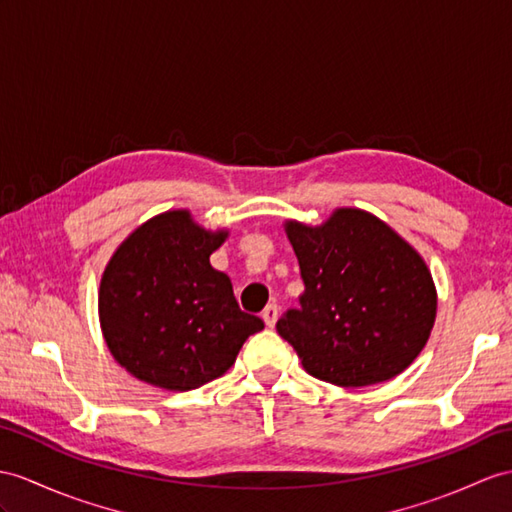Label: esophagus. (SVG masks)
Here are the masks:
<instances>
[{
  "mask_svg": "<svg viewBox=\"0 0 512 512\" xmlns=\"http://www.w3.org/2000/svg\"><path fill=\"white\" fill-rule=\"evenodd\" d=\"M263 319L269 328L276 326L278 321V304H267V308L263 310Z\"/></svg>",
  "mask_w": 512,
  "mask_h": 512,
  "instance_id": "obj_1",
  "label": "esophagus"
}]
</instances>
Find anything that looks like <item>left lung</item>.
Masks as SVG:
<instances>
[{
  "label": "left lung",
  "mask_w": 512,
  "mask_h": 512,
  "mask_svg": "<svg viewBox=\"0 0 512 512\" xmlns=\"http://www.w3.org/2000/svg\"><path fill=\"white\" fill-rule=\"evenodd\" d=\"M304 280L276 330L304 369L336 386L402 373L428 343L436 289L423 258L384 221L339 208L317 228L286 221Z\"/></svg>",
  "instance_id": "left-lung-1"
}]
</instances>
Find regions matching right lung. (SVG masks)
Segmentation results:
<instances>
[{
  "label": "right lung",
  "mask_w": 512,
  "mask_h": 512,
  "mask_svg": "<svg viewBox=\"0 0 512 512\" xmlns=\"http://www.w3.org/2000/svg\"><path fill=\"white\" fill-rule=\"evenodd\" d=\"M228 239L189 210H169L136 228L104 269L99 323L110 354L134 378L191 391L223 376L247 336L265 323L243 313L232 282L210 265Z\"/></svg>",
  "instance_id": "add662e5"
}]
</instances>
